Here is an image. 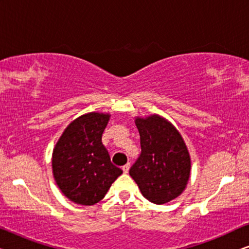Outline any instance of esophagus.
<instances>
[{
	"label": "esophagus",
	"instance_id": "1",
	"mask_svg": "<svg viewBox=\"0 0 249 249\" xmlns=\"http://www.w3.org/2000/svg\"><path fill=\"white\" fill-rule=\"evenodd\" d=\"M129 169H130V163H127V164H124V166H122V170H124V173H128Z\"/></svg>",
	"mask_w": 249,
	"mask_h": 249
}]
</instances>
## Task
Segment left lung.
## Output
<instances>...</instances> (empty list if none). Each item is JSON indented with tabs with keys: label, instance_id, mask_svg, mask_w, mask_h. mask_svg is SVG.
<instances>
[{
	"label": "left lung",
	"instance_id": "1",
	"mask_svg": "<svg viewBox=\"0 0 249 249\" xmlns=\"http://www.w3.org/2000/svg\"><path fill=\"white\" fill-rule=\"evenodd\" d=\"M142 153L129 170L142 196L165 204L185 190L190 176V156L175 125L158 114L135 120Z\"/></svg>",
	"mask_w": 249,
	"mask_h": 249
}]
</instances>
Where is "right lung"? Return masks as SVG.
Here are the masks:
<instances>
[{"label":"right lung","instance_id":"right-lung-1","mask_svg":"<svg viewBox=\"0 0 249 249\" xmlns=\"http://www.w3.org/2000/svg\"><path fill=\"white\" fill-rule=\"evenodd\" d=\"M110 114L90 112L66 128L53 149L56 185L71 202L94 205L104 198L122 170L111 162L102 144Z\"/></svg>","mask_w":249,"mask_h":249}]
</instances>
